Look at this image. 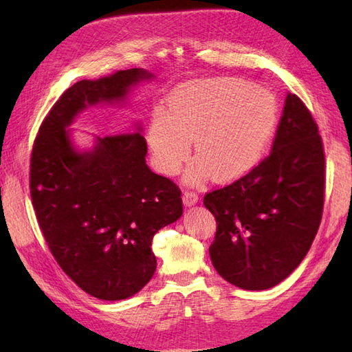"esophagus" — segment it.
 <instances>
[{"label":"esophagus","mask_w":352,"mask_h":352,"mask_svg":"<svg viewBox=\"0 0 352 352\" xmlns=\"http://www.w3.org/2000/svg\"><path fill=\"white\" fill-rule=\"evenodd\" d=\"M183 203H184V206L186 207H192V206H195L197 203H198V195L195 192H189V190H186L184 193H183Z\"/></svg>","instance_id":"esophagus-1"}]
</instances>
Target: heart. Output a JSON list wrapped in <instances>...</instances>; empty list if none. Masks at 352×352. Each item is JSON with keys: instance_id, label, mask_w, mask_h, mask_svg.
<instances>
[{"instance_id": "obj_1", "label": "heart", "mask_w": 352, "mask_h": 352, "mask_svg": "<svg viewBox=\"0 0 352 352\" xmlns=\"http://www.w3.org/2000/svg\"><path fill=\"white\" fill-rule=\"evenodd\" d=\"M276 124L278 102L266 89L230 77L195 80L172 91L166 113L154 110L146 140L162 174L180 170L193 140L197 157L186 182L198 184L214 175L228 183L256 168Z\"/></svg>"}]
</instances>
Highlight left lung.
I'll return each mask as SVG.
<instances>
[{"instance_id":"left-lung-1","label":"left lung","mask_w":352,"mask_h":352,"mask_svg":"<svg viewBox=\"0 0 352 352\" xmlns=\"http://www.w3.org/2000/svg\"><path fill=\"white\" fill-rule=\"evenodd\" d=\"M325 157L309 109L287 94L274 145L258 166L204 197L216 219L208 248L223 280L265 290L300 266L324 207Z\"/></svg>"}]
</instances>
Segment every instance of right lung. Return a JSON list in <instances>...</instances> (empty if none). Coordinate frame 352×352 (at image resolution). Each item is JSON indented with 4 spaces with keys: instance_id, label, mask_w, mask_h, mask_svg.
<instances>
[{
    "instance_id": "1",
    "label": "right lung",
    "mask_w": 352,
    "mask_h": 352,
    "mask_svg": "<svg viewBox=\"0 0 352 352\" xmlns=\"http://www.w3.org/2000/svg\"><path fill=\"white\" fill-rule=\"evenodd\" d=\"M140 68L71 86L43 119L30 164L37 222L63 272L104 301L136 295L151 280L154 234L182 218V192L146 164L140 124L134 133L94 138L80 149L69 126L87 107L125 106L131 89L153 80Z\"/></svg>"
}]
</instances>
